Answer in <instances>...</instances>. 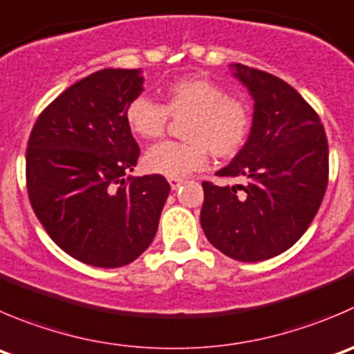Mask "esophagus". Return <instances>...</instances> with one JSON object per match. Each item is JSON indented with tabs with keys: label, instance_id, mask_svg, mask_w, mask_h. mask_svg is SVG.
Listing matches in <instances>:
<instances>
[{
	"label": "esophagus",
	"instance_id": "obj_1",
	"mask_svg": "<svg viewBox=\"0 0 354 354\" xmlns=\"http://www.w3.org/2000/svg\"><path fill=\"white\" fill-rule=\"evenodd\" d=\"M167 181H169V185L173 190H176V188L183 183V180H181V178H167Z\"/></svg>",
	"mask_w": 354,
	"mask_h": 354
}]
</instances>
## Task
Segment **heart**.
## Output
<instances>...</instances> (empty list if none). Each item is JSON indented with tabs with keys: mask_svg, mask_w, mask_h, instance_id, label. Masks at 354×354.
<instances>
[{
	"mask_svg": "<svg viewBox=\"0 0 354 354\" xmlns=\"http://www.w3.org/2000/svg\"><path fill=\"white\" fill-rule=\"evenodd\" d=\"M164 105L138 95L124 109L129 131L142 140L166 133L169 115L187 118L181 124L185 142H162L143 157L150 173L187 176L207 166L209 156L232 159L245 147L252 131V109L242 97L228 95L225 86L207 77H181L164 86Z\"/></svg>",
	"mask_w": 354,
	"mask_h": 354,
	"instance_id": "heart-1",
	"label": "heart"
}]
</instances>
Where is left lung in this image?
Masks as SVG:
<instances>
[{"label":"left lung","mask_w":354,"mask_h":354,"mask_svg":"<svg viewBox=\"0 0 354 354\" xmlns=\"http://www.w3.org/2000/svg\"><path fill=\"white\" fill-rule=\"evenodd\" d=\"M254 102L252 131L219 178L204 181L201 225L209 242L236 261L270 259L303 236L328 183V143L315 109L283 79L235 64Z\"/></svg>","instance_id":"obj_1"}]
</instances>
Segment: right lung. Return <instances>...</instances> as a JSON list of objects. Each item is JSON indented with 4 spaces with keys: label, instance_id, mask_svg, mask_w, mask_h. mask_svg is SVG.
I'll list each match as a JSON object with an SVG mask.
<instances>
[{
    "label": "right lung",
    "instance_id": "1",
    "mask_svg": "<svg viewBox=\"0 0 354 354\" xmlns=\"http://www.w3.org/2000/svg\"><path fill=\"white\" fill-rule=\"evenodd\" d=\"M142 68H104L58 95L39 114L26 153L37 219L81 263L118 268L152 243L169 183L160 174L126 176L140 147L124 109L143 90Z\"/></svg>",
    "mask_w": 354,
    "mask_h": 354
}]
</instances>
